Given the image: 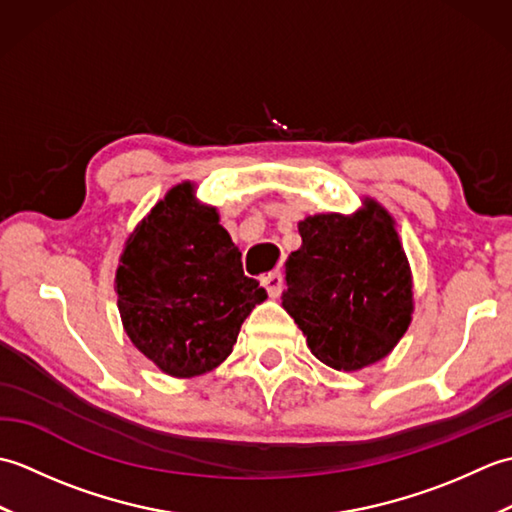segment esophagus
Listing matches in <instances>:
<instances>
[{
	"label": "esophagus",
	"mask_w": 512,
	"mask_h": 512,
	"mask_svg": "<svg viewBox=\"0 0 512 512\" xmlns=\"http://www.w3.org/2000/svg\"><path fill=\"white\" fill-rule=\"evenodd\" d=\"M262 284L266 286L268 295L275 299V297L281 295V290H284V277H281L279 270H273V273H268V275L262 277Z\"/></svg>",
	"instance_id": "1"
}]
</instances>
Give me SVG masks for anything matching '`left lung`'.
<instances>
[{
    "mask_svg": "<svg viewBox=\"0 0 512 512\" xmlns=\"http://www.w3.org/2000/svg\"><path fill=\"white\" fill-rule=\"evenodd\" d=\"M281 306L321 363L345 372L385 358L413 312L411 270L391 215L369 200L356 215L299 222Z\"/></svg>",
    "mask_w": 512,
    "mask_h": 512,
    "instance_id": "1",
    "label": "left lung"
}]
</instances>
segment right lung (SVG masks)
I'll return each instance as SVG.
<instances>
[{
  "mask_svg": "<svg viewBox=\"0 0 512 512\" xmlns=\"http://www.w3.org/2000/svg\"><path fill=\"white\" fill-rule=\"evenodd\" d=\"M116 292L129 339L178 378L220 365L250 310L268 297L244 275L217 211L195 204L189 182L173 187L127 239Z\"/></svg>",
  "mask_w": 512,
  "mask_h": 512,
  "instance_id": "obj_1",
  "label": "right lung"
}]
</instances>
